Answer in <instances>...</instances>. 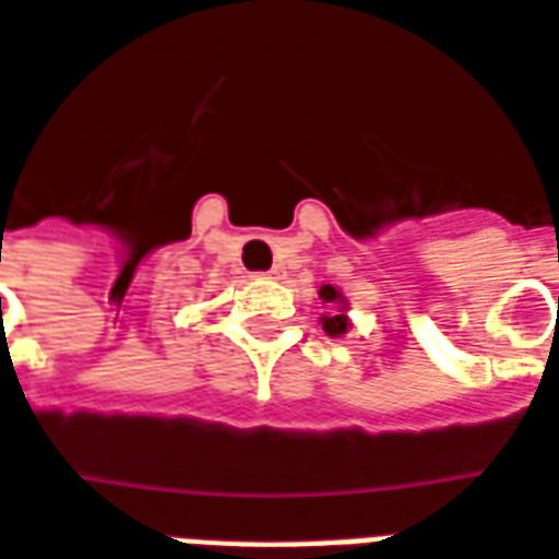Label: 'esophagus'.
Masks as SVG:
<instances>
[{"label": "esophagus", "mask_w": 559, "mask_h": 559, "mask_svg": "<svg viewBox=\"0 0 559 559\" xmlns=\"http://www.w3.org/2000/svg\"><path fill=\"white\" fill-rule=\"evenodd\" d=\"M262 276H267V280H280V276H283V271H280V267H271V271H267V274H262Z\"/></svg>", "instance_id": "34e87169"}]
</instances>
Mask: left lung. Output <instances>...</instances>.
Listing matches in <instances>:
<instances>
[{
    "label": "left lung",
    "instance_id": "1",
    "mask_svg": "<svg viewBox=\"0 0 559 559\" xmlns=\"http://www.w3.org/2000/svg\"><path fill=\"white\" fill-rule=\"evenodd\" d=\"M321 300L324 304H340V309L333 312V316H324L321 319V324H324V330H328V336H340V333H345L348 330V319H345V309H342V295H340V288H333V285H321Z\"/></svg>",
    "mask_w": 559,
    "mask_h": 559
}]
</instances>
